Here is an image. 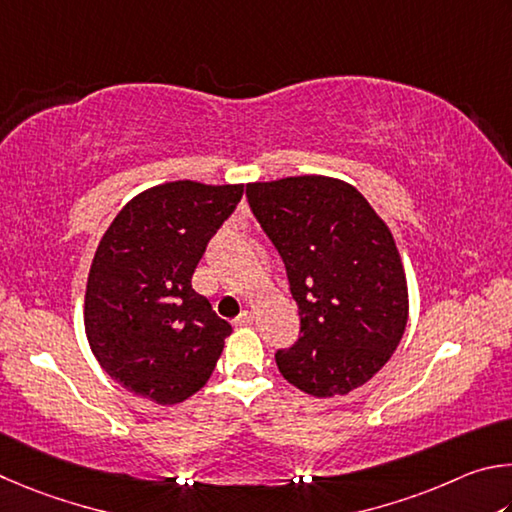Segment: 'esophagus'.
I'll list each match as a JSON object with an SVG mask.
<instances>
[{"instance_id":"esophagus-1","label":"esophagus","mask_w":512,"mask_h":512,"mask_svg":"<svg viewBox=\"0 0 512 512\" xmlns=\"http://www.w3.org/2000/svg\"><path fill=\"white\" fill-rule=\"evenodd\" d=\"M251 321H254V315H251V312H240V315L236 317V319H233V324H236V326H249L251 324Z\"/></svg>"}]
</instances>
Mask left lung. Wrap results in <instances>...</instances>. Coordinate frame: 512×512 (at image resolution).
Here are the masks:
<instances>
[{"instance_id": "1", "label": "left lung", "mask_w": 512, "mask_h": 512, "mask_svg": "<svg viewBox=\"0 0 512 512\" xmlns=\"http://www.w3.org/2000/svg\"><path fill=\"white\" fill-rule=\"evenodd\" d=\"M247 197L279 249L301 315L299 342L276 353V366L308 396H346L405 335L409 290L393 233L355 186L335 177L254 182Z\"/></svg>"}]
</instances>
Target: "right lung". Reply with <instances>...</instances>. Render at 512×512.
Listing matches in <instances>:
<instances>
[{
  "instance_id": "add662e5",
  "label": "right lung",
  "mask_w": 512,
  "mask_h": 512,
  "mask_svg": "<svg viewBox=\"0 0 512 512\" xmlns=\"http://www.w3.org/2000/svg\"><path fill=\"white\" fill-rule=\"evenodd\" d=\"M242 188L191 179L152 186L98 242L83 312L89 348L112 380L157 405L200 391L231 335L191 279Z\"/></svg>"
}]
</instances>
